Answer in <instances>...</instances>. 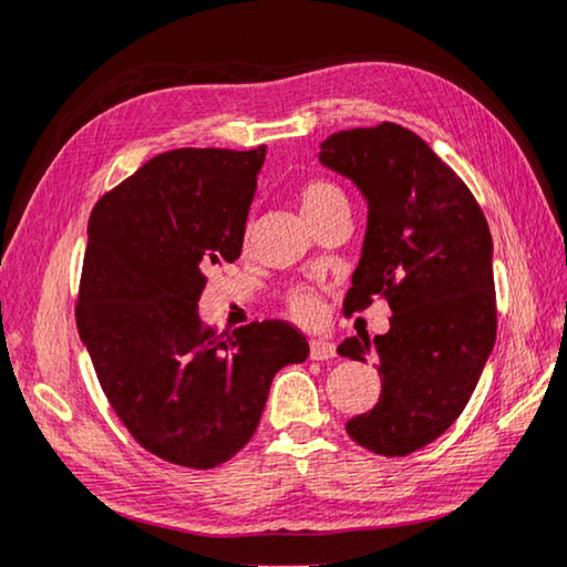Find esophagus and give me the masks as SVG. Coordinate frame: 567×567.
Masks as SVG:
<instances>
[{"label":"esophagus","mask_w":567,"mask_h":567,"mask_svg":"<svg viewBox=\"0 0 567 567\" xmlns=\"http://www.w3.org/2000/svg\"><path fill=\"white\" fill-rule=\"evenodd\" d=\"M309 354H311V359H317V361L333 359V357H337V344H331V341H327V339H313Z\"/></svg>","instance_id":"esophagus-1"}]
</instances>
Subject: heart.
<instances>
[{
    "instance_id": "obj_1",
    "label": "heart",
    "mask_w": 567,
    "mask_h": 567,
    "mask_svg": "<svg viewBox=\"0 0 567 567\" xmlns=\"http://www.w3.org/2000/svg\"><path fill=\"white\" fill-rule=\"evenodd\" d=\"M296 200L303 210V216L309 218V223H313L321 216H327L333 208L349 206L347 193L341 190V185H337L329 178H309L299 183L296 188ZM248 238V230H246ZM286 309H289L296 319L303 323H313L321 317V296L311 289V286L296 284L291 286L289 291L284 293Z\"/></svg>"
}]
</instances>
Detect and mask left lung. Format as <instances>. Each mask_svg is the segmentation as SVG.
Wrapping results in <instances>:
<instances>
[{
  "mask_svg": "<svg viewBox=\"0 0 567 567\" xmlns=\"http://www.w3.org/2000/svg\"><path fill=\"white\" fill-rule=\"evenodd\" d=\"M319 161L369 203L361 261L344 313L374 299L392 309L382 337H351L339 354L377 359L382 394L347 422L349 437L404 457L465 410L497 337L493 236L470 188L420 135L396 123L341 130Z\"/></svg>",
  "mask_w": 567,
  "mask_h": 567,
  "instance_id": "1",
  "label": "left lung"
}]
</instances>
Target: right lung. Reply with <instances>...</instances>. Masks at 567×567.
Returning a JSON list of instances; mask_svg holds the SVG:
<instances>
[{
  "mask_svg": "<svg viewBox=\"0 0 567 567\" xmlns=\"http://www.w3.org/2000/svg\"><path fill=\"white\" fill-rule=\"evenodd\" d=\"M266 147H181L147 161L90 216L74 319L117 420L190 470L254 437L276 371L309 357L289 321L218 333L198 317L208 271L244 248Z\"/></svg>",
  "mask_w": 567,
  "mask_h": 567,
  "instance_id": "add662e5",
  "label": "right lung"
}]
</instances>
